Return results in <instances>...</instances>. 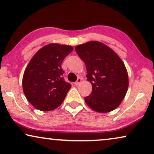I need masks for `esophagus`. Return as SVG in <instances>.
<instances>
[{"label":"esophagus","instance_id":"1","mask_svg":"<svg viewBox=\"0 0 154 154\" xmlns=\"http://www.w3.org/2000/svg\"><path fill=\"white\" fill-rule=\"evenodd\" d=\"M81 82H82V79L81 78H78V79H77V80L75 82V85L76 86H77V85H79Z\"/></svg>","mask_w":154,"mask_h":154}]
</instances>
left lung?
Listing matches in <instances>:
<instances>
[{"instance_id": "obj_1", "label": "left lung", "mask_w": 154, "mask_h": 154, "mask_svg": "<svg viewBox=\"0 0 154 154\" xmlns=\"http://www.w3.org/2000/svg\"><path fill=\"white\" fill-rule=\"evenodd\" d=\"M85 62L87 80L92 91L85 98L87 105L94 111L108 112L123 101L129 86L128 74L121 58L109 46L91 41L75 47Z\"/></svg>"}]
</instances>
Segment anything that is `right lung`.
Segmentation results:
<instances>
[{"label": "right lung", "mask_w": 154, "mask_h": 154, "mask_svg": "<svg viewBox=\"0 0 154 154\" xmlns=\"http://www.w3.org/2000/svg\"><path fill=\"white\" fill-rule=\"evenodd\" d=\"M73 47L56 43L43 46L31 59L24 70L22 89L26 99L36 109L50 111L64 101L70 84L63 78V60Z\"/></svg>", "instance_id": "obj_1"}]
</instances>
